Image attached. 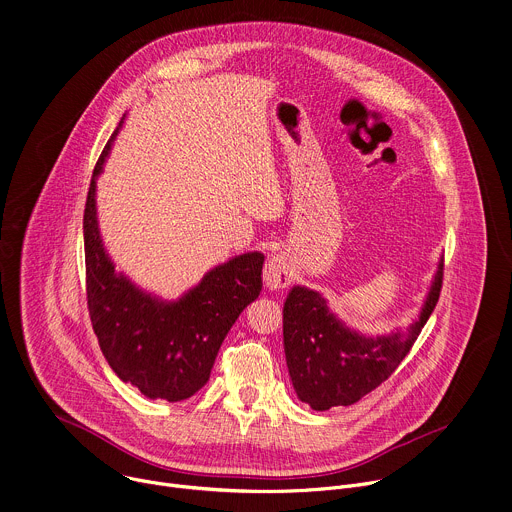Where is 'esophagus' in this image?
<instances>
[{
  "mask_svg": "<svg viewBox=\"0 0 512 512\" xmlns=\"http://www.w3.org/2000/svg\"><path fill=\"white\" fill-rule=\"evenodd\" d=\"M291 277H294V269H291L289 259L285 255H271V259L265 263V269H263L265 285L271 291H277L287 287L291 283Z\"/></svg>",
  "mask_w": 512,
  "mask_h": 512,
  "instance_id": "obj_1",
  "label": "esophagus"
}]
</instances>
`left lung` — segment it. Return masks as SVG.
<instances>
[{"instance_id": "1", "label": "left lung", "mask_w": 512, "mask_h": 512, "mask_svg": "<svg viewBox=\"0 0 512 512\" xmlns=\"http://www.w3.org/2000/svg\"><path fill=\"white\" fill-rule=\"evenodd\" d=\"M444 279L437 261L431 287L413 324L383 336H364L336 318L314 289L291 287L283 304V348L291 383L316 411L352 405L387 381L429 320Z\"/></svg>"}]
</instances>
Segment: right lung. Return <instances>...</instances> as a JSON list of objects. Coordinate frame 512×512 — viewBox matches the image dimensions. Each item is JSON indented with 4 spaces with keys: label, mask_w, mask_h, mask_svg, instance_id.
I'll list each match as a JSON object with an SVG mask.
<instances>
[{
    "label": "right lung",
    "mask_w": 512,
    "mask_h": 512,
    "mask_svg": "<svg viewBox=\"0 0 512 512\" xmlns=\"http://www.w3.org/2000/svg\"><path fill=\"white\" fill-rule=\"evenodd\" d=\"M123 125L113 131L93 170L83 233L87 304L113 373L148 399L184 401L202 389L239 314L259 298L263 253H243L210 269L176 302H164L115 271L97 223V178Z\"/></svg>",
    "instance_id": "1"
}]
</instances>
